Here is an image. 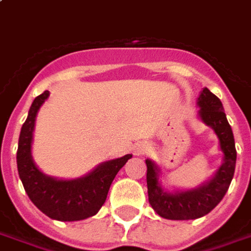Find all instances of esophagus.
Returning a JSON list of instances; mask_svg holds the SVG:
<instances>
[{"label":"esophagus","instance_id":"obj_1","mask_svg":"<svg viewBox=\"0 0 251 251\" xmlns=\"http://www.w3.org/2000/svg\"><path fill=\"white\" fill-rule=\"evenodd\" d=\"M146 151H148V146H146V145H137V146H134V154H135V155L145 154Z\"/></svg>","mask_w":251,"mask_h":251}]
</instances>
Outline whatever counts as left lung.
<instances>
[{
  "label": "left lung",
  "mask_w": 251,
  "mask_h": 251,
  "mask_svg": "<svg viewBox=\"0 0 251 251\" xmlns=\"http://www.w3.org/2000/svg\"><path fill=\"white\" fill-rule=\"evenodd\" d=\"M197 106L200 107L198 118L205 125L210 126L218 138L220 149L224 154L222 163L213 177L197 187L168 190L162 186L161 168L151 159H146L149 202L154 211L166 220H197L210 213L222 201L234 176L237 150L222 102L209 89L203 88L197 98Z\"/></svg>",
  "instance_id": "1"
}]
</instances>
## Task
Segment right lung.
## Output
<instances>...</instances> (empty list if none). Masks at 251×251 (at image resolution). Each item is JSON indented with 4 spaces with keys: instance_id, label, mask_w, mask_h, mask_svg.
<instances>
[{
    "instance_id": "add662e5",
    "label": "right lung",
    "mask_w": 251,
    "mask_h": 251,
    "mask_svg": "<svg viewBox=\"0 0 251 251\" xmlns=\"http://www.w3.org/2000/svg\"><path fill=\"white\" fill-rule=\"evenodd\" d=\"M49 94L45 90L34 98L21 127L17 150L18 174L30 201L49 218L65 222L86 220L97 214L105 203L117 173L133 155L126 154L121 158L101 162L88 174L73 179L51 177L41 172L31 155V144L37 113Z\"/></svg>"
}]
</instances>
